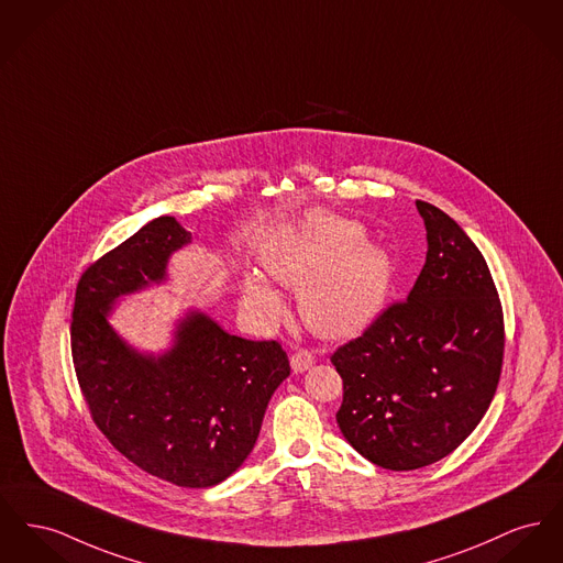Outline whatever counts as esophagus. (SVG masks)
<instances>
[{
  "instance_id": "1",
  "label": "esophagus",
  "mask_w": 563,
  "mask_h": 563,
  "mask_svg": "<svg viewBox=\"0 0 563 563\" xmlns=\"http://www.w3.org/2000/svg\"><path fill=\"white\" fill-rule=\"evenodd\" d=\"M312 364H314V355H312L308 349H298V351L291 355V367H294L296 372H306Z\"/></svg>"
}]
</instances>
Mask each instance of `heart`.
I'll return each mask as SVG.
<instances>
[{"label": "heart", "mask_w": 563, "mask_h": 563, "mask_svg": "<svg viewBox=\"0 0 563 563\" xmlns=\"http://www.w3.org/2000/svg\"><path fill=\"white\" fill-rule=\"evenodd\" d=\"M364 238L357 221L312 214L264 251L265 272L285 287L299 289V312L319 335H353L385 306L391 260ZM246 298L269 314L280 310L278 294L262 276H249Z\"/></svg>", "instance_id": "obj_1"}]
</instances>
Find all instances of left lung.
I'll return each instance as SVG.
<instances>
[{
  "mask_svg": "<svg viewBox=\"0 0 563 563\" xmlns=\"http://www.w3.org/2000/svg\"><path fill=\"white\" fill-rule=\"evenodd\" d=\"M417 210L428 257L408 299L331 355L342 435L396 472L462 444L496 396L504 360V314L483 253L440 208L417 199Z\"/></svg>",
  "mask_w": 563,
  "mask_h": 563,
  "instance_id": "obj_1",
  "label": "left lung"
}]
</instances>
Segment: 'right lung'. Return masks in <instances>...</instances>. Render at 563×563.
Listing matches in <instances>:
<instances>
[{
  "label": "right lung",
  "mask_w": 563,
  "mask_h": 563,
  "mask_svg": "<svg viewBox=\"0 0 563 563\" xmlns=\"http://www.w3.org/2000/svg\"><path fill=\"white\" fill-rule=\"evenodd\" d=\"M189 242L174 217H159L89 265L76 287L71 360L96 426L121 455L167 483L203 489L251 455L291 367L276 340L232 335L201 312L178 323L159 357L110 328L117 298L162 283L169 255Z\"/></svg>",
  "instance_id": "1"
}]
</instances>
